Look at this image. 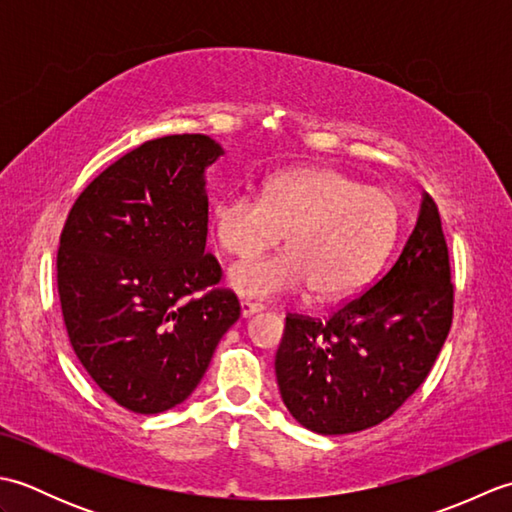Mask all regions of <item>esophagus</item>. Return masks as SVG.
I'll return each mask as SVG.
<instances>
[{
  "label": "esophagus",
  "mask_w": 512,
  "mask_h": 512,
  "mask_svg": "<svg viewBox=\"0 0 512 512\" xmlns=\"http://www.w3.org/2000/svg\"><path fill=\"white\" fill-rule=\"evenodd\" d=\"M239 310H242V319H250V317H253V314L262 312V310H264V306H262V303L242 301V303H239Z\"/></svg>",
  "instance_id": "esophagus-1"
}]
</instances>
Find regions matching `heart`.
I'll return each instance as SVG.
<instances>
[{"label": "heart", "instance_id": "heart-1", "mask_svg": "<svg viewBox=\"0 0 512 512\" xmlns=\"http://www.w3.org/2000/svg\"><path fill=\"white\" fill-rule=\"evenodd\" d=\"M398 215L391 193L339 169L306 167L270 178L264 200L220 198L211 226L217 244L237 257L264 253L286 231V250L231 266L226 281L237 295L264 301L312 286L314 297L336 299L361 286L387 255Z\"/></svg>", "mask_w": 512, "mask_h": 512}]
</instances>
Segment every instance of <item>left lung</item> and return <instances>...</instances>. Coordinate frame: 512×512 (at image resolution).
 Wrapping results in <instances>:
<instances>
[{"label":"left lung","mask_w":512,"mask_h":512,"mask_svg":"<svg viewBox=\"0 0 512 512\" xmlns=\"http://www.w3.org/2000/svg\"><path fill=\"white\" fill-rule=\"evenodd\" d=\"M451 319L449 250L438 206L422 193L416 226L383 277L325 321L288 314L275 356L281 400L321 436L374 427L424 383Z\"/></svg>","instance_id":"8db88e82"}]
</instances>
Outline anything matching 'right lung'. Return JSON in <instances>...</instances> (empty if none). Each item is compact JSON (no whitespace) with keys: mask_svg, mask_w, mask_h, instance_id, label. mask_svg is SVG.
Segmentation results:
<instances>
[{"mask_svg":"<svg viewBox=\"0 0 512 512\" xmlns=\"http://www.w3.org/2000/svg\"><path fill=\"white\" fill-rule=\"evenodd\" d=\"M224 156L204 134L129 151L74 202L57 281L65 330L85 372L118 405L162 413L187 400L239 319L206 248V169Z\"/></svg>","mask_w":512,"mask_h":512,"instance_id":"1","label":"right lung"}]
</instances>
